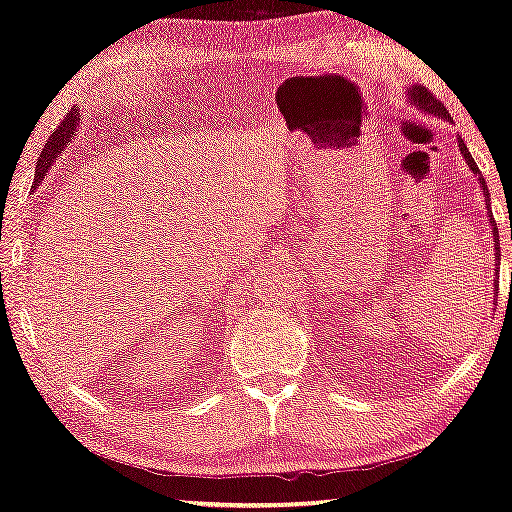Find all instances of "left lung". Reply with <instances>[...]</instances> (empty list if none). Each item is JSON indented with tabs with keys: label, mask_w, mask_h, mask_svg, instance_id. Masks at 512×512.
Returning a JSON list of instances; mask_svg holds the SVG:
<instances>
[{
	"label": "left lung",
	"mask_w": 512,
	"mask_h": 512,
	"mask_svg": "<svg viewBox=\"0 0 512 512\" xmlns=\"http://www.w3.org/2000/svg\"><path fill=\"white\" fill-rule=\"evenodd\" d=\"M408 97H410V102H413L415 106H418L420 111H425V113H432V116H444V118H449V111H446V106L439 102L437 97H434V94L427 90V87H420V85H415L413 90H408ZM460 154L465 156V161H468V166H470V170L475 175H479V168H477V163H475V159H472V154L468 151V147H465L463 144V140H460ZM479 182H482V187H484V197L489 199V189H487V182H484V178L482 175H479ZM498 237V227H494V239ZM498 251H501V246H498V242H496V256H501L498 254Z\"/></svg>",
	"instance_id": "left-lung-1"
}]
</instances>
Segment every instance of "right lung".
Wrapping results in <instances>:
<instances>
[{
  "instance_id": "1",
  "label": "right lung",
  "mask_w": 512,
  "mask_h": 512,
  "mask_svg": "<svg viewBox=\"0 0 512 512\" xmlns=\"http://www.w3.org/2000/svg\"><path fill=\"white\" fill-rule=\"evenodd\" d=\"M78 123H80V113H78V106H75V109L68 111V116L63 118V123L59 125V128L52 132V140L44 144L40 161H37V173H35L37 180H40L42 175L47 173L49 168H52V161L63 151V144L71 140L75 125H78Z\"/></svg>"
}]
</instances>
